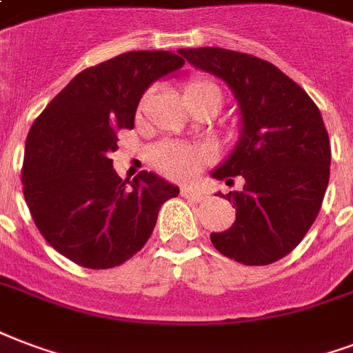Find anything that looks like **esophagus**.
Segmentation results:
<instances>
[{
  "instance_id": "34e87169",
  "label": "esophagus",
  "mask_w": 353,
  "mask_h": 353,
  "mask_svg": "<svg viewBox=\"0 0 353 353\" xmlns=\"http://www.w3.org/2000/svg\"><path fill=\"white\" fill-rule=\"evenodd\" d=\"M182 197L192 199V201H203L206 193L201 192V190H193V188H182Z\"/></svg>"
}]
</instances>
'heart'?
<instances>
[{
    "mask_svg": "<svg viewBox=\"0 0 353 353\" xmlns=\"http://www.w3.org/2000/svg\"><path fill=\"white\" fill-rule=\"evenodd\" d=\"M199 98H212L216 100L217 105H221L223 94L216 81L206 78H193L184 85V100L192 102ZM145 102H147V97H143L141 108ZM208 160H210V150L206 147L180 141H165L152 150V163L156 169L174 180L192 179Z\"/></svg>",
    "mask_w": 353,
    "mask_h": 353,
    "instance_id": "heart-1",
    "label": "heart"
}]
</instances>
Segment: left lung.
<instances>
[{"label": "left lung", "instance_id": "8db88e82", "mask_svg": "<svg viewBox=\"0 0 353 353\" xmlns=\"http://www.w3.org/2000/svg\"><path fill=\"white\" fill-rule=\"evenodd\" d=\"M179 54L223 79L242 115L236 147L212 171L227 186L242 180V190L223 195L236 208V221L212 232V243L245 266L279 261L311 229L330 182V136L320 110L294 79L255 55L225 48Z\"/></svg>", "mask_w": 353, "mask_h": 353}]
</instances>
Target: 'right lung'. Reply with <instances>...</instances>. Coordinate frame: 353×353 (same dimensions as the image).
Segmentation results:
<instances>
[{
  "label": "right lung",
  "instance_id": "add662e5",
  "mask_svg": "<svg viewBox=\"0 0 353 353\" xmlns=\"http://www.w3.org/2000/svg\"><path fill=\"white\" fill-rule=\"evenodd\" d=\"M171 52H128L85 68L37 117L26 141L23 197L55 251L91 270L123 264L147 243L161 205L179 188L141 171L113 169L119 132L134 128L150 83L179 70Z\"/></svg>",
  "mask_w": 353,
  "mask_h": 353
}]
</instances>
